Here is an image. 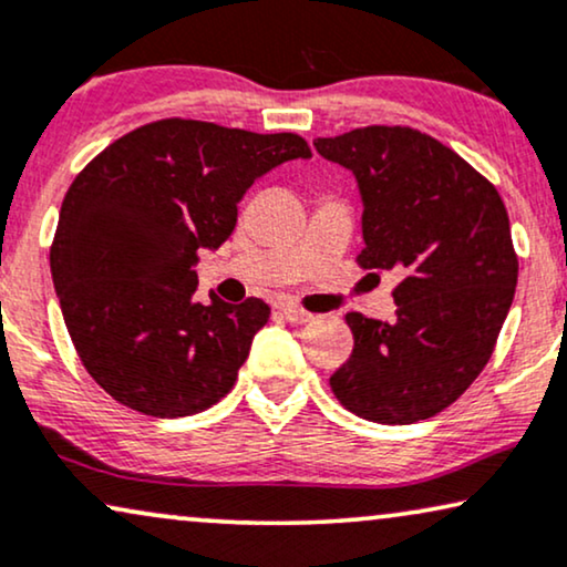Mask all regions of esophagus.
I'll return each instance as SVG.
<instances>
[{"label":"esophagus","mask_w":567,"mask_h":567,"mask_svg":"<svg viewBox=\"0 0 567 567\" xmlns=\"http://www.w3.org/2000/svg\"><path fill=\"white\" fill-rule=\"evenodd\" d=\"M279 313H282L285 319L292 321V324H306V321H311L313 317L308 311H303V308L298 306H290V303H282L279 306Z\"/></svg>","instance_id":"34e87169"}]
</instances>
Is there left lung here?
Segmentation results:
<instances>
[{"instance_id": "1", "label": "left lung", "mask_w": 567, "mask_h": 567, "mask_svg": "<svg viewBox=\"0 0 567 567\" xmlns=\"http://www.w3.org/2000/svg\"><path fill=\"white\" fill-rule=\"evenodd\" d=\"M353 169L363 198L358 267L395 271V321L350 311L353 353L329 377L350 413L377 424L432 419L482 374L511 311L518 256L494 185L432 135L369 125L313 141Z\"/></svg>"}]
</instances>
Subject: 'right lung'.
<instances>
[{
    "mask_svg": "<svg viewBox=\"0 0 567 567\" xmlns=\"http://www.w3.org/2000/svg\"><path fill=\"white\" fill-rule=\"evenodd\" d=\"M311 148L296 133H250L167 117L96 154L64 193L49 250L56 298L93 382L156 419L219 403L269 306L198 303V250L219 248L250 185Z\"/></svg>",
    "mask_w": 567,
    "mask_h": 567,
    "instance_id": "1",
    "label": "right lung"
}]
</instances>
